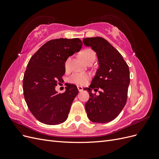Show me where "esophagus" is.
<instances>
[{"label": "esophagus", "mask_w": 159, "mask_h": 159, "mask_svg": "<svg viewBox=\"0 0 159 159\" xmlns=\"http://www.w3.org/2000/svg\"><path fill=\"white\" fill-rule=\"evenodd\" d=\"M83 89H84V88H83L82 87H81V86H78V91H80H80H82Z\"/></svg>", "instance_id": "esophagus-1"}]
</instances>
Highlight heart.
I'll use <instances>...</instances> for the list:
<instances>
[{"label":"heart","mask_w":159,"mask_h":159,"mask_svg":"<svg viewBox=\"0 0 159 159\" xmlns=\"http://www.w3.org/2000/svg\"><path fill=\"white\" fill-rule=\"evenodd\" d=\"M81 57L82 60L87 63L89 61L95 60L96 54L93 50H92L90 48H86L83 50L80 53ZM70 61V57H68L67 60L65 61V67L67 68L68 67L69 63ZM89 79V75L85 73H75L72 75L69 81L71 83L75 84L78 85H84L86 82H87Z\"/></svg>","instance_id":"b5f03b06"}]
</instances>
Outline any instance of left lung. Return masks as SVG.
I'll use <instances>...</instances> for the list:
<instances>
[{
	"label": "left lung",
	"mask_w": 159,
	"mask_h": 159,
	"mask_svg": "<svg viewBox=\"0 0 159 159\" xmlns=\"http://www.w3.org/2000/svg\"><path fill=\"white\" fill-rule=\"evenodd\" d=\"M85 46L91 48L98 56L99 68L87 90L89 99L85 104L88 117L93 123L113 121L121 113L127 102L130 83L129 66L121 54L102 37L83 39ZM101 89L98 96L92 89Z\"/></svg>",
	"instance_id": "obj_1"
}]
</instances>
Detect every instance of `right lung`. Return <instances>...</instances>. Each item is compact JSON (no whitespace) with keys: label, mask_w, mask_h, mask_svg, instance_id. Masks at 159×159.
Segmentation results:
<instances>
[{"label":"right lung","mask_w":159,"mask_h":159,"mask_svg":"<svg viewBox=\"0 0 159 159\" xmlns=\"http://www.w3.org/2000/svg\"><path fill=\"white\" fill-rule=\"evenodd\" d=\"M83 44L79 38H59L47 42L30 58L23 79L24 95L28 107L40 122L58 125L68 117L78 93L73 84L58 93L55 88L65 74V61L78 52Z\"/></svg>","instance_id":"obj_1"}]
</instances>
